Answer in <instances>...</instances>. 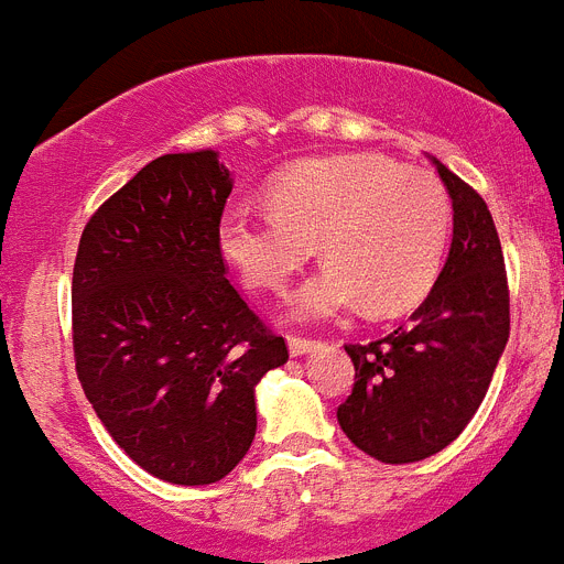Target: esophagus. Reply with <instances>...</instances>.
<instances>
[{"instance_id":"34e87169","label":"esophagus","mask_w":564,"mask_h":564,"mask_svg":"<svg viewBox=\"0 0 564 564\" xmlns=\"http://www.w3.org/2000/svg\"><path fill=\"white\" fill-rule=\"evenodd\" d=\"M313 344H316V341H313V338L296 336V333H291V336H288V347H291L293 356H302V352H311Z\"/></svg>"}]
</instances>
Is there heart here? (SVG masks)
<instances>
[{
    "label": "heart",
    "mask_w": 564,
    "mask_h": 564,
    "mask_svg": "<svg viewBox=\"0 0 564 564\" xmlns=\"http://www.w3.org/2000/svg\"><path fill=\"white\" fill-rule=\"evenodd\" d=\"M271 212L228 208L217 242L251 291L282 293L316 246L330 262L293 296L299 318H330L358 302L372 313L417 305L446 257L452 203L435 174L381 154H336L288 169Z\"/></svg>",
    "instance_id": "b5f03b06"
}]
</instances>
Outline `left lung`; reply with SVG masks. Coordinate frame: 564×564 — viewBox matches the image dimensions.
Wrapping results in <instances>:
<instances>
[{
    "label": "left lung",
    "mask_w": 564,
    "mask_h": 564,
    "mask_svg": "<svg viewBox=\"0 0 564 564\" xmlns=\"http://www.w3.org/2000/svg\"><path fill=\"white\" fill-rule=\"evenodd\" d=\"M452 197L449 259L406 325L347 344L356 378L338 423L381 463H415L446 449L475 417L508 341V273L486 200L435 161Z\"/></svg>",
    "instance_id": "1"
}]
</instances>
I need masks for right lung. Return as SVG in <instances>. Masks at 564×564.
<instances>
[{
	"mask_svg": "<svg viewBox=\"0 0 564 564\" xmlns=\"http://www.w3.org/2000/svg\"><path fill=\"white\" fill-rule=\"evenodd\" d=\"M228 169L212 149L163 154L104 200L73 265L78 381L149 475L217 482L251 449L253 387L285 338L228 282L217 242Z\"/></svg>",
	"mask_w": 564,
	"mask_h": 564,
	"instance_id": "1",
	"label": "right lung"
}]
</instances>
